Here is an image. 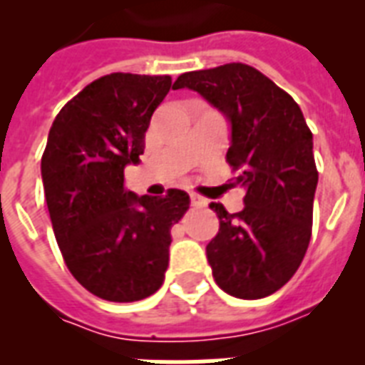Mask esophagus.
Wrapping results in <instances>:
<instances>
[{
	"label": "esophagus",
	"mask_w": 365,
	"mask_h": 365,
	"mask_svg": "<svg viewBox=\"0 0 365 365\" xmlns=\"http://www.w3.org/2000/svg\"><path fill=\"white\" fill-rule=\"evenodd\" d=\"M191 205H193L195 208H205V206L208 205V200L202 199V197H199L197 193H191Z\"/></svg>",
	"instance_id": "34e87169"
}]
</instances>
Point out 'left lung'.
I'll list each match as a JSON object with an SVG mask.
<instances>
[{"label":"left lung","instance_id":"1","mask_svg":"<svg viewBox=\"0 0 365 365\" xmlns=\"http://www.w3.org/2000/svg\"><path fill=\"white\" fill-rule=\"evenodd\" d=\"M172 88L199 93L227 119L225 159L239 170L235 185L246 191L237 214L210 205L220 217V233L206 246L214 280L239 299L274 294L294 277L311 240L318 172L301 108L240 62L182 73Z\"/></svg>","mask_w":365,"mask_h":365}]
</instances>
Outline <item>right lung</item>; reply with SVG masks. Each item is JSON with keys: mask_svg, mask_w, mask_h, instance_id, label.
I'll return each mask as SVG.
<instances>
[{"mask_svg": "<svg viewBox=\"0 0 365 365\" xmlns=\"http://www.w3.org/2000/svg\"><path fill=\"white\" fill-rule=\"evenodd\" d=\"M168 76L110 73L60 110L48 132L41 178L53 231L76 280L106 301L130 303L163 286L170 229L189 195L138 197L125 189L126 165L140 163Z\"/></svg>", "mask_w": 365, "mask_h": 365, "instance_id": "1", "label": "right lung"}]
</instances>
